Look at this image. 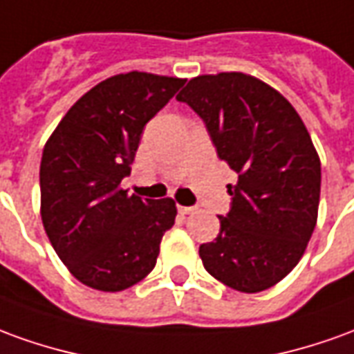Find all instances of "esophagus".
Segmentation results:
<instances>
[{
    "instance_id": "34e87169",
    "label": "esophagus",
    "mask_w": 354,
    "mask_h": 354,
    "mask_svg": "<svg viewBox=\"0 0 354 354\" xmlns=\"http://www.w3.org/2000/svg\"><path fill=\"white\" fill-rule=\"evenodd\" d=\"M178 212H180V214H195L197 209H195V207H182V205H180V207H178Z\"/></svg>"
}]
</instances>
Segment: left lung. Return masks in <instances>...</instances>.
<instances>
[{"instance_id":"1","label":"left lung","mask_w":354,"mask_h":354,"mask_svg":"<svg viewBox=\"0 0 354 354\" xmlns=\"http://www.w3.org/2000/svg\"><path fill=\"white\" fill-rule=\"evenodd\" d=\"M205 120L237 172L220 234L199 247L205 270L243 293L276 286L305 254L318 218L320 157L280 91L243 73L203 74L176 95Z\"/></svg>"}]
</instances>
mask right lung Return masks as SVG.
I'll return each mask as SVG.
<instances>
[{"label":"right lung","instance_id":"1","mask_svg":"<svg viewBox=\"0 0 354 354\" xmlns=\"http://www.w3.org/2000/svg\"><path fill=\"white\" fill-rule=\"evenodd\" d=\"M184 78L115 74L68 109L41 153V222L68 272L97 291H122L155 268L176 203L128 195L143 126L165 107Z\"/></svg>","mask_w":354,"mask_h":354}]
</instances>
